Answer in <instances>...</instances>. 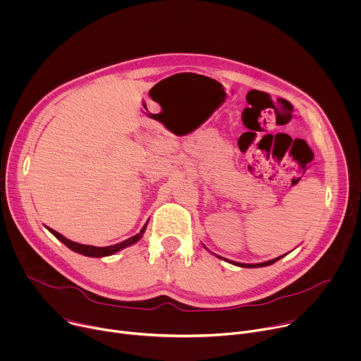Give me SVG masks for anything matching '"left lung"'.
Here are the masks:
<instances>
[{
	"label": "left lung",
	"mask_w": 361,
	"mask_h": 361,
	"mask_svg": "<svg viewBox=\"0 0 361 361\" xmlns=\"http://www.w3.org/2000/svg\"><path fill=\"white\" fill-rule=\"evenodd\" d=\"M219 257H220V255H219ZM281 257H283V255L277 257V259H274V260H270V262H266V263H260V264H244V263H235V262H231V260H226V259H223V257H220V259H223V260H226V262H228V263H231V264L240 266V267H247V269H252V267H266V266H270V264H273V263L279 262V260L281 259Z\"/></svg>",
	"instance_id": "1"
}]
</instances>
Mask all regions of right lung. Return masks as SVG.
<instances>
[{
  "label": "right lung",
  "instance_id": "add662e5",
  "mask_svg": "<svg viewBox=\"0 0 361 361\" xmlns=\"http://www.w3.org/2000/svg\"><path fill=\"white\" fill-rule=\"evenodd\" d=\"M145 227H147V223H145V226L141 228V231H140L138 234H135V235L127 238L126 241H121V243H118V244L109 245V247H94V245H87V244H78V243H74V241L66 238L64 235H61L60 233H57V231L53 230V228H48V230H49L51 233H53L61 243H64L68 248H71L73 251H75V252H78V254L88 255V257H106V255H111V254H114V252H117V251H120V250H123V248H126V247H128V245L137 243V241L142 237V233L145 231Z\"/></svg>",
  "mask_w": 361,
  "mask_h": 361
}]
</instances>
